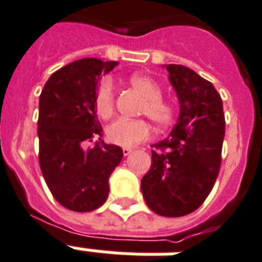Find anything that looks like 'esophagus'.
Returning a JSON list of instances; mask_svg holds the SVG:
<instances>
[{"label": "esophagus", "instance_id": "34e87169", "mask_svg": "<svg viewBox=\"0 0 262 262\" xmlns=\"http://www.w3.org/2000/svg\"><path fill=\"white\" fill-rule=\"evenodd\" d=\"M122 152H123V155H125V157H127V155H130V154L133 152V149L129 148V147H123Z\"/></svg>", "mask_w": 262, "mask_h": 262}]
</instances>
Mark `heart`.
Returning a JSON list of instances; mask_svg holds the SVG:
<instances>
[{
  "label": "heart",
  "mask_w": 262,
  "mask_h": 262,
  "mask_svg": "<svg viewBox=\"0 0 262 262\" xmlns=\"http://www.w3.org/2000/svg\"><path fill=\"white\" fill-rule=\"evenodd\" d=\"M130 86L137 91L144 97L140 114L149 118V121L158 127L169 126L174 118V107L170 101H167L162 96V89L157 81L144 74H135L129 78ZM96 114L101 119H110L115 111V95H114V85L110 78L101 79L95 96ZM107 140L113 144L121 147H132L145 141L151 136V127L144 119H126L119 118L108 125Z\"/></svg>",
  "instance_id": "obj_1"
}]
</instances>
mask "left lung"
Returning <instances> with one entry per match:
<instances>
[{"instance_id":"8db88e82","label":"left lung","mask_w":262,"mask_h":262,"mask_svg":"<svg viewBox=\"0 0 262 262\" xmlns=\"http://www.w3.org/2000/svg\"><path fill=\"white\" fill-rule=\"evenodd\" d=\"M166 70L179 96L180 117L170 136L154 144L141 192L157 214L181 217L196 210L214 185L225 119L213 83L181 64H169Z\"/></svg>"}]
</instances>
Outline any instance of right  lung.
<instances>
[{"label": "right lung", "instance_id": "1", "mask_svg": "<svg viewBox=\"0 0 262 262\" xmlns=\"http://www.w3.org/2000/svg\"><path fill=\"white\" fill-rule=\"evenodd\" d=\"M117 61L81 59L51 75L39 96V167L56 201L73 211H92L108 196V179L122 161L118 145L101 140L95 110L101 74ZM94 143V147L86 145Z\"/></svg>", "mask_w": 262, "mask_h": 262}]
</instances>
